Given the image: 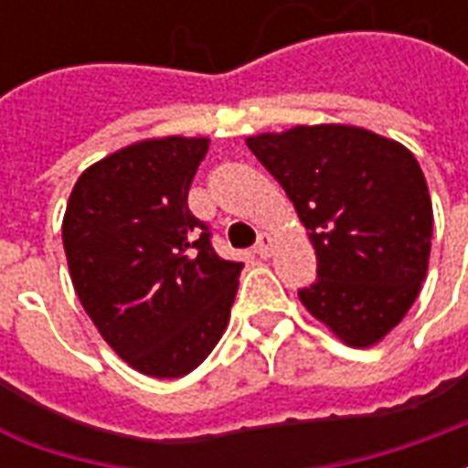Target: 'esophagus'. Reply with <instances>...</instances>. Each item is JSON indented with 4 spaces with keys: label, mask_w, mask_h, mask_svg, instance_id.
Segmentation results:
<instances>
[{
    "label": "esophagus",
    "mask_w": 468,
    "mask_h": 468,
    "mask_svg": "<svg viewBox=\"0 0 468 468\" xmlns=\"http://www.w3.org/2000/svg\"><path fill=\"white\" fill-rule=\"evenodd\" d=\"M271 248H273V238L268 233H261L258 235V243H255L253 253L261 255V258H265V255L271 253Z\"/></svg>",
    "instance_id": "esophagus-1"
}]
</instances>
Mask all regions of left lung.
Wrapping results in <instances>:
<instances>
[{"mask_svg":"<svg viewBox=\"0 0 468 468\" xmlns=\"http://www.w3.org/2000/svg\"><path fill=\"white\" fill-rule=\"evenodd\" d=\"M283 185L315 248L301 303L341 341H381L421 291L431 250V197L403 144L361 127L315 124L248 137Z\"/></svg>","mask_w":468,"mask_h":468,"instance_id":"left-lung-1","label":"left lung"}]
</instances>
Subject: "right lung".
I'll return each mask as SVG.
<instances>
[{"mask_svg":"<svg viewBox=\"0 0 468 468\" xmlns=\"http://www.w3.org/2000/svg\"><path fill=\"white\" fill-rule=\"evenodd\" d=\"M205 153V137L130 144L80 175L62 223L80 303L112 351L154 378L207 358L243 271L187 207Z\"/></svg>","mask_w":468,"mask_h":468,"instance_id":"obj_1","label":"right lung"}]
</instances>
